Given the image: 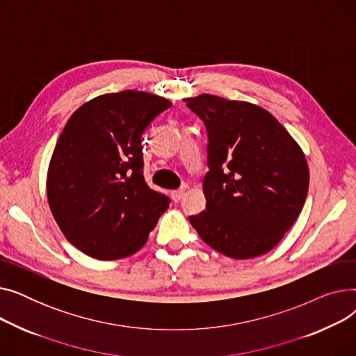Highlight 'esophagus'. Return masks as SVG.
<instances>
[{
  "label": "esophagus",
  "instance_id": "esophagus-1",
  "mask_svg": "<svg viewBox=\"0 0 356 356\" xmlns=\"http://www.w3.org/2000/svg\"><path fill=\"white\" fill-rule=\"evenodd\" d=\"M184 189H179V191H173L172 192V199L175 200V202H179L181 197H183V195H184Z\"/></svg>",
  "mask_w": 356,
  "mask_h": 356
}]
</instances>
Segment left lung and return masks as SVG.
<instances>
[{
  "label": "left lung",
  "mask_w": 356,
  "mask_h": 356,
  "mask_svg": "<svg viewBox=\"0 0 356 356\" xmlns=\"http://www.w3.org/2000/svg\"><path fill=\"white\" fill-rule=\"evenodd\" d=\"M184 101L209 134L207 209L189 218L192 227L227 257L267 254L306 202L309 165L302 147L263 106L209 93Z\"/></svg>",
  "instance_id": "8db88e82"
}]
</instances>
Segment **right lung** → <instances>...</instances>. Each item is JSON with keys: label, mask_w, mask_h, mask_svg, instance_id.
I'll use <instances>...</instances> for the list:
<instances>
[{"label": "right lung", "mask_w": 356, "mask_h": 356, "mask_svg": "<svg viewBox=\"0 0 356 356\" xmlns=\"http://www.w3.org/2000/svg\"><path fill=\"white\" fill-rule=\"evenodd\" d=\"M172 102L143 90L104 93L66 122L49 163V208L66 239L102 261L136 254L168 208L143 176L141 134Z\"/></svg>", "instance_id": "add662e5"}]
</instances>
